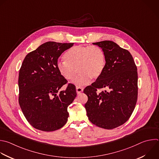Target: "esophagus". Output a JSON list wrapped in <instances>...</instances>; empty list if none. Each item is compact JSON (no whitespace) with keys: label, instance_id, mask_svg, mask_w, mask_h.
I'll list each match as a JSON object with an SVG mask.
<instances>
[{"label":"esophagus","instance_id":"1","mask_svg":"<svg viewBox=\"0 0 159 159\" xmlns=\"http://www.w3.org/2000/svg\"><path fill=\"white\" fill-rule=\"evenodd\" d=\"M76 91H77V93H78V94H79L80 93H81V92H82V91H83V89L81 87H76Z\"/></svg>","mask_w":159,"mask_h":159}]
</instances>
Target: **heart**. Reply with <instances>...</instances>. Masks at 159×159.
<instances>
[{
  "label": "heart",
  "mask_w": 159,
  "mask_h": 159,
  "mask_svg": "<svg viewBox=\"0 0 159 159\" xmlns=\"http://www.w3.org/2000/svg\"><path fill=\"white\" fill-rule=\"evenodd\" d=\"M66 61H59L57 68L67 80H72L77 70L80 72L75 80L78 85L88 84L91 79L98 78L106 65L103 50L98 45H77L69 49L65 54Z\"/></svg>",
  "instance_id": "1"
}]
</instances>
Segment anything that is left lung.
<instances>
[{"instance_id":"left-lung-1","label":"left lung","mask_w":159,"mask_h":159,"mask_svg":"<svg viewBox=\"0 0 159 159\" xmlns=\"http://www.w3.org/2000/svg\"><path fill=\"white\" fill-rule=\"evenodd\" d=\"M100 47L106 57L102 75L84 92L87 116L94 125L112 129L125 123L130 117L137 100V68L130 53L111 40L93 43ZM108 89L98 93L100 88Z\"/></svg>"}]
</instances>
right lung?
<instances>
[{"label":"right lung","mask_w":159,"mask_h":159,"mask_svg":"<svg viewBox=\"0 0 159 159\" xmlns=\"http://www.w3.org/2000/svg\"><path fill=\"white\" fill-rule=\"evenodd\" d=\"M74 43L47 42L25 56L19 74V103L35 129L52 132L62 128L69 117L67 107L75 99V86L59 74V57Z\"/></svg>","instance_id":"obj_1"}]
</instances>
